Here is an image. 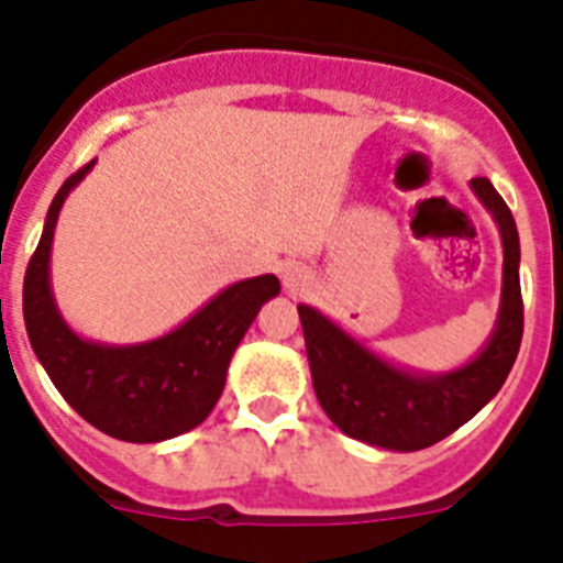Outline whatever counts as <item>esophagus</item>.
<instances>
[{
	"label": "esophagus",
	"mask_w": 563,
	"mask_h": 563,
	"mask_svg": "<svg viewBox=\"0 0 563 563\" xmlns=\"http://www.w3.org/2000/svg\"><path fill=\"white\" fill-rule=\"evenodd\" d=\"M282 282H285V290L292 292V296H301V292L310 287V273L301 265H287L285 273H282Z\"/></svg>",
	"instance_id": "obj_1"
}]
</instances>
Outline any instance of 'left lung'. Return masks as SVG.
Listing matches in <instances>:
<instances>
[{"mask_svg": "<svg viewBox=\"0 0 563 563\" xmlns=\"http://www.w3.org/2000/svg\"><path fill=\"white\" fill-rule=\"evenodd\" d=\"M476 197L499 222L505 287L494 338L482 355L442 377H417L366 352L312 307H298L321 409L352 440L391 451H420L454 434L485 406L514 369L525 332L519 285V231L507 202L487 177L471 180Z\"/></svg>", "mask_w": 563, "mask_h": 563, "instance_id": "obj_1", "label": "left lung"}]
</instances>
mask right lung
<instances>
[{
  "instance_id": "1",
  "label": "right lung",
  "mask_w": 563,
  "mask_h": 563,
  "mask_svg": "<svg viewBox=\"0 0 563 563\" xmlns=\"http://www.w3.org/2000/svg\"><path fill=\"white\" fill-rule=\"evenodd\" d=\"M92 163L69 174L49 206L44 233L24 271V327L53 386L89 426L123 442H161L186 434L211 415L225 389L233 350L258 307L278 296L282 285L276 276L239 282L188 318L180 330L141 346L81 341L56 312L47 265L64 197Z\"/></svg>"
}]
</instances>
